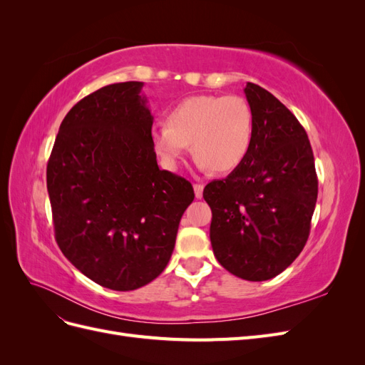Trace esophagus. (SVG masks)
<instances>
[{
    "label": "esophagus",
    "mask_w": 365,
    "mask_h": 365,
    "mask_svg": "<svg viewBox=\"0 0 365 365\" xmlns=\"http://www.w3.org/2000/svg\"><path fill=\"white\" fill-rule=\"evenodd\" d=\"M193 190H195L196 200H201V197H202V192H204V185H202V184H195V185H193Z\"/></svg>",
    "instance_id": "1"
}]
</instances>
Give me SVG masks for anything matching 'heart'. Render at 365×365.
<instances>
[{
    "mask_svg": "<svg viewBox=\"0 0 365 365\" xmlns=\"http://www.w3.org/2000/svg\"><path fill=\"white\" fill-rule=\"evenodd\" d=\"M252 137V109L240 96L187 97L168 113L165 125L149 130L152 149L168 170L178 169L192 143L197 168L231 172L247 158Z\"/></svg>",
    "mask_w": 365,
    "mask_h": 365,
    "instance_id": "heart-1",
    "label": "heart"
}]
</instances>
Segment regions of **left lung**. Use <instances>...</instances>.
Returning <instances> with one entry per match:
<instances>
[{
	"instance_id": "left-lung-1",
	"label": "left lung",
	"mask_w": 365,
	"mask_h": 365,
	"mask_svg": "<svg viewBox=\"0 0 365 365\" xmlns=\"http://www.w3.org/2000/svg\"><path fill=\"white\" fill-rule=\"evenodd\" d=\"M254 115L247 158L227 178L205 185L212 208L210 240L217 262L236 277L269 280L306 245L318 180L311 143L279 98L248 82Z\"/></svg>"
}]
</instances>
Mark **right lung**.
Segmentation results:
<instances>
[{"instance_id":"add662e5","label":"right lung","mask_w":365,"mask_h":365,"mask_svg":"<svg viewBox=\"0 0 365 365\" xmlns=\"http://www.w3.org/2000/svg\"><path fill=\"white\" fill-rule=\"evenodd\" d=\"M143 82L101 88L62 120L47 164L56 242L88 279L141 288L168 267L192 184L161 170Z\"/></svg>"}]
</instances>
